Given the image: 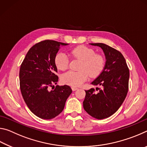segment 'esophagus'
I'll list each match as a JSON object with an SVG mask.
<instances>
[{"instance_id":"1","label":"esophagus","mask_w":147,"mask_h":147,"mask_svg":"<svg viewBox=\"0 0 147 147\" xmlns=\"http://www.w3.org/2000/svg\"><path fill=\"white\" fill-rule=\"evenodd\" d=\"M71 89H72V90H73V91H76V90H77V89H78V88H76V87H75V86H72V87H71Z\"/></svg>"}]
</instances>
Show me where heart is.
Masks as SVG:
<instances>
[{
  "label": "heart",
  "mask_w": 147,
  "mask_h": 147,
  "mask_svg": "<svg viewBox=\"0 0 147 147\" xmlns=\"http://www.w3.org/2000/svg\"><path fill=\"white\" fill-rule=\"evenodd\" d=\"M69 55L73 58L81 60L78 71H69L62 74L61 82L65 84L79 86L86 81L90 76L95 78L103 71L106 59L102 54L95 53L93 49L84 45H80L71 50ZM54 63L59 70L65 71L68 68L69 58L66 54L59 53L54 58Z\"/></svg>",
  "instance_id": "heart-1"
}]
</instances>
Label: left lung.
Instances as JSON below:
<instances>
[{
	"mask_svg": "<svg viewBox=\"0 0 147 147\" xmlns=\"http://www.w3.org/2000/svg\"><path fill=\"white\" fill-rule=\"evenodd\" d=\"M103 50L106 65L103 71L91 84L102 88L86 91L83 106L89 115L97 119L108 118L115 113L125 99L128 90L130 73L120 52L104 43H91Z\"/></svg>",
	"mask_w": 147,
	"mask_h": 147,
	"instance_id": "1",
	"label": "left lung"
}]
</instances>
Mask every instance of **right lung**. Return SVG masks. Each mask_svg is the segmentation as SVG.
Here are the masks:
<instances>
[{
	"mask_svg": "<svg viewBox=\"0 0 147 147\" xmlns=\"http://www.w3.org/2000/svg\"><path fill=\"white\" fill-rule=\"evenodd\" d=\"M67 45L49 39L41 41L30 49L21 65L22 96L30 111L39 118L51 119L58 116L72 93L71 88L67 85L49 89L58 81L54 58L60 45Z\"/></svg>",
	"mask_w": 147,
	"mask_h": 147,
	"instance_id": "obj_1",
	"label": "right lung"
}]
</instances>
